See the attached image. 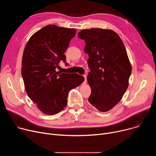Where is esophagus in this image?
Instances as JSON below:
<instances>
[{
    "instance_id": "esophagus-1",
    "label": "esophagus",
    "mask_w": 156,
    "mask_h": 156,
    "mask_svg": "<svg viewBox=\"0 0 156 156\" xmlns=\"http://www.w3.org/2000/svg\"><path fill=\"white\" fill-rule=\"evenodd\" d=\"M83 76H84V83H86V80H87V76H86V75H83Z\"/></svg>"
}]
</instances>
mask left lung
Wrapping results in <instances>:
<instances>
[{
	"label": "left lung",
	"instance_id": "8db88e82",
	"mask_svg": "<svg viewBox=\"0 0 156 156\" xmlns=\"http://www.w3.org/2000/svg\"><path fill=\"white\" fill-rule=\"evenodd\" d=\"M78 37L85 41L87 54V83L91 94L88 101L100 112H107L122 99L128 86L131 65L119 36L101 28L83 30Z\"/></svg>",
	"mask_w": 156,
	"mask_h": 156
}]
</instances>
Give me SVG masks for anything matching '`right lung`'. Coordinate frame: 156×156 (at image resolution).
I'll return each mask as SVG.
<instances>
[{"label":"right lung","mask_w":156,"mask_h":156,"mask_svg":"<svg viewBox=\"0 0 156 156\" xmlns=\"http://www.w3.org/2000/svg\"><path fill=\"white\" fill-rule=\"evenodd\" d=\"M76 29L49 25L33 34L25 46L21 75L26 92L44 114L54 115L67 104L68 94L84 80L77 73L57 72ZM66 65L68 63H66Z\"/></svg>","instance_id":"obj_1"}]
</instances>
